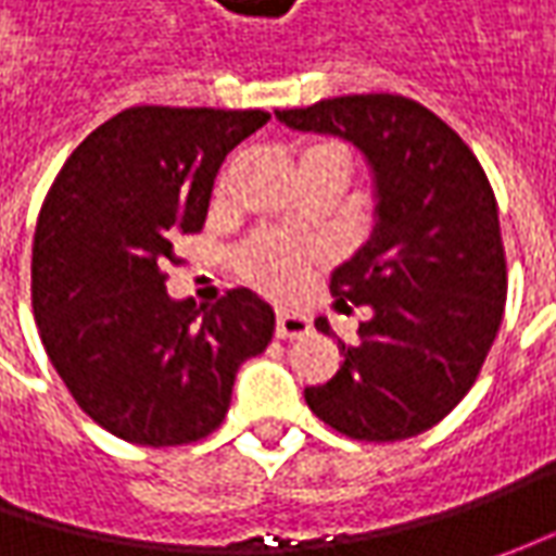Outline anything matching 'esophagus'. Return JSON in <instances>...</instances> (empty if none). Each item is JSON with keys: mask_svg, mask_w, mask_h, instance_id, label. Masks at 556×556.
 Masks as SVG:
<instances>
[{"mask_svg": "<svg viewBox=\"0 0 556 556\" xmlns=\"http://www.w3.org/2000/svg\"><path fill=\"white\" fill-rule=\"evenodd\" d=\"M312 328V318L309 315H303V312H288L281 309L278 312V318H275V333L285 340V337H303V333H309Z\"/></svg>", "mask_w": 556, "mask_h": 556, "instance_id": "esophagus-1", "label": "esophagus"}]
</instances>
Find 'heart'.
Returning a JSON list of instances; mask_svg holds the SVG:
<instances>
[{
	"instance_id": "b5f03b06",
	"label": "heart",
	"mask_w": 556,
	"mask_h": 556,
	"mask_svg": "<svg viewBox=\"0 0 556 556\" xmlns=\"http://www.w3.org/2000/svg\"><path fill=\"white\" fill-rule=\"evenodd\" d=\"M309 163H331L346 176L350 151L340 141H309L296 151V169ZM223 191V182H219ZM321 260V250L312 244H300L278 235H256L238 253V271L253 288L266 290L271 296H293L306 285L312 266Z\"/></svg>"
}]
</instances>
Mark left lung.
I'll return each mask as SVG.
<instances>
[{
    "mask_svg": "<svg viewBox=\"0 0 556 556\" xmlns=\"http://www.w3.org/2000/svg\"><path fill=\"white\" fill-rule=\"evenodd\" d=\"M285 126L353 141L377 185L368 244L333 271L337 309L371 312L343 365L306 402L362 442L430 430L473 380L502 328L507 263L495 191L458 132L405 96H340L275 111ZM315 328L331 333L328 318Z\"/></svg>",
    "mask_w": 556,
    "mask_h": 556,
    "instance_id": "8db88e82",
    "label": "left lung"
}]
</instances>
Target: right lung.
Segmentation results:
<instances>
[{
    "instance_id": "right-lung-1",
    "label": "right lung",
    "mask_w": 556,
    "mask_h": 556,
    "mask_svg": "<svg viewBox=\"0 0 556 556\" xmlns=\"http://www.w3.org/2000/svg\"><path fill=\"white\" fill-rule=\"evenodd\" d=\"M266 111L126 108L61 166L33 235V318L76 405L108 433L188 445L223 424L235 374L275 312L235 288L213 306L169 300L173 241L201 231L225 154Z\"/></svg>"
}]
</instances>
